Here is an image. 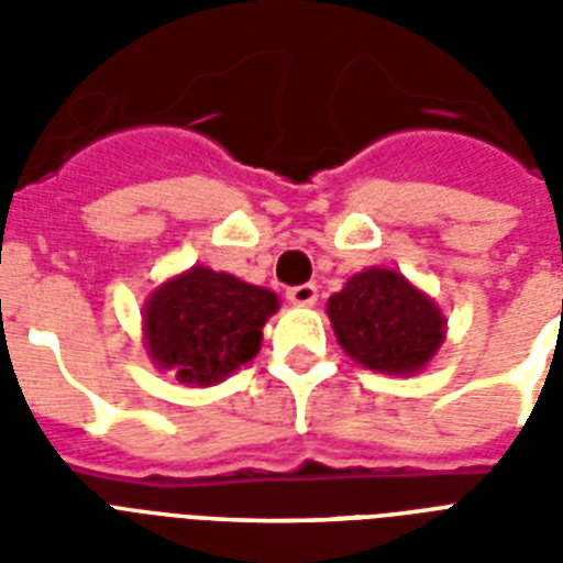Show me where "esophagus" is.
<instances>
[{
  "mask_svg": "<svg viewBox=\"0 0 563 563\" xmlns=\"http://www.w3.org/2000/svg\"><path fill=\"white\" fill-rule=\"evenodd\" d=\"M286 298L295 303V307H312L318 300V286L316 283H300V286H291L289 291H286Z\"/></svg>",
  "mask_w": 563,
  "mask_h": 563,
  "instance_id": "34e87169",
  "label": "esophagus"
}]
</instances>
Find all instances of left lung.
I'll list each match as a JSON object with an SVG mask.
<instances>
[{
	"mask_svg": "<svg viewBox=\"0 0 563 563\" xmlns=\"http://www.w3.org/2000/svg\"><path fill=\"white\" fill-rule=\"evenodd\" d=\"M327 312L347 356L371 371L415 374L444 342L435 303L391 268L353 274Z\"/></svg>",
	"mask_w": 563,
	"mask_h": 563,
	"instance_id": "left-lung-1",
	"label": "left lung"
}]
</instances>
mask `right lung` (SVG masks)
I'll list each match as a JSON object with an SVG mask.
<instances>
[{
    "label": "right lung",
    "instance_id": "1",
    "mask_svg": "<svg viewBox=\"0 0 563 563\" xmlns=\"http://www.w3.org/2000/svg\"><path fill=\"white\" fill-rule=\"evenodd\" d=\"M274 312V291L195 265L145 303V342L152 360L180 383L212 385L254 360Z\"/></svg>",
    "mask_w": 563,
    "mask_h": 563
}]
</instances>
